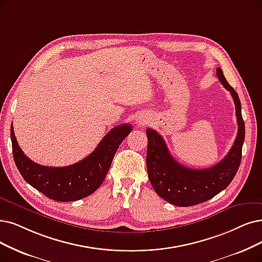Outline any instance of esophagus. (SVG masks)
Segmentation results:
<instances>
[{
	"instance_id": "1",
	"label": "esophagus",
	"mask_w": 262,
	"mask_h": 262,
	"mask_svg": "<svg viewBox=\"0 0 262 262\" xmlns=\"http://www.w3.org/2000/svg\"><path fill=\"white\" fill-rule=\"evenodd\" d=\"M137 121H138V123H139V124H143V125H144V124H146V122H147V120H146L144 117H139Z\"/></svg>"
}]
</instances>
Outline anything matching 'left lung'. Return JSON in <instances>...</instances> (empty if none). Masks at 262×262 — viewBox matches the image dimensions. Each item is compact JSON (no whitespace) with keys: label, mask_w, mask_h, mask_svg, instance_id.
I'll use <instances>...</instances> for the list:
<instances>
[{"label":"left lung","mask_w":262,"mask_h":262,"mask_svg":"<svg viewBox=\"0 0 262 262\" xmlns=\"http://www.w3.org/2000/svg\"><path fill=\"white\" fill-rule=\"evenodd\" d=\"M216 74L223 86L231 93L238 127L232 147L223 160L207 169H189L173 158L158 132L149 128L146 130L148 139L146 154L148 179L158 195L176 206H191L210 200L232 182L241 164L245 139L241 101L236 91L225 78L221 68L216 69Z\"/></svg>","instance_id":"8db88e82"}]
</instances>
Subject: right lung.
Here are the masks:
<instances>
[{
	"mask_svg": "<svg viewBox=\"0 0 262 262\" xmlns=\"http://www.w3.org/2000/svg\"><path fill=\"white\" fill-rule=\"evenodd\" d=\"M131 130L128 123L113 128L85 159L69 166H45L29 159L19 147L13 124L10 139L16 166L25 181L52 200L70 202L90 195L101 186L119 145Z\"/></svg>",
	"mask_w": 262,
	"mask_h": 262,
	"instance_id": "obj_1",
	"label": "right lung"
}]
</instances>
